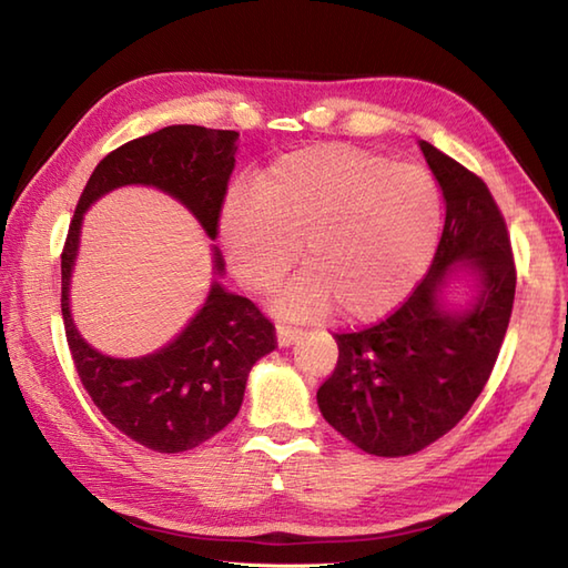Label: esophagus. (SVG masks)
Listing matches in <instances>:
<instances>
[{
    "label": "esophagus",
    "mask_w": 568,
    "mask_h": 568,
    "mask_svg": "<svg viewBox=\"0 0 568 568\" xmlns=\"http://www.w3.org/2000/svg\"><path fill=\"white\" fill-rule=\"evenodd\" d=\"M275 339H277V346L285 348L291 346L300 339V329H293V327H277L275 329Z\"/></svg>",
    "instance_id": "1"
}]
</instances>
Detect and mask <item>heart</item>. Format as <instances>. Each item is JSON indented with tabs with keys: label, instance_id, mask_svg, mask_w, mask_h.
I'll list each match as a JSON object with an SVG mask.
<instances>
[{
	"label": "heart",
	"instance_id": "1",
	"mask_svg": "<svg viewBox=\"0 0 568 568\" xmlns=\"http://www.w3.org/2000/svg\"><path fill=\"white\" fill-rule=\"evenodd\" d=\"M442 192L415 165L354 146L287 153L256 190H234L220 236L234 275L271 293L300 258L310 265L275 300L291 320L336 307L346 322H373L415 291L437 253Z\"/></svg>",
	"mask_w": 568,
	"mask_h": 568
}]
</instances>
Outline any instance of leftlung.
I'll use <instances>...</instances> for the list:
<instances>
[{
  "instance_id": "left-lung-1",
  "label": "left lung",
  "mask_w": 568,
  "mask_h": 568,
  "mask_svg": "<svg viewBox=\"0 0 568 568\" xmlns=\"http://www.w3.org/2000/svg\"><path fill=\"white\" fill-rule=\"evenodd\" d=\"M419 149L446 204L437 253L388 320L334 336L339 361L317 390L322 417L376 456L417 454L458 425L496 366L515 300L510 236L490 190L432 143ZM458 274L471 277L464 306L445 300Z\"/></svg>"
}]
</instances>
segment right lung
Returning a JSON list of instances; mask_svg holds the SVG:
<instances>
[{
    "label": "right lung",
    "mask_w": 568,
    "mask_h": 568,
    "mask_svg": "<svg viewBox=\"0 0 568 568\" xmlns=\"http://www.w3.org/2000/svg\"><path fill=\"white\" fill-rule=\"evenodd\" d=\"M236 151V131L195 124L165 126L124 143L90 175L60 256V307L84 390L119 432L161 454L195 449L236 417L253 364L275 348V329L251 300L229 293L220 283L224 258L212 244L214 281L207 300L175 339L136 358L98 352L82 339L70 315V277L82 220L106 192L146 185L178 200L214 239Z\"/></svg>",
    "instance_id": "1"
}]
</instances>
